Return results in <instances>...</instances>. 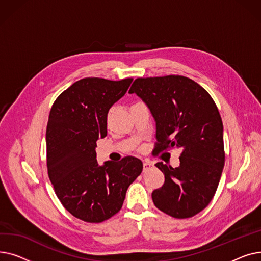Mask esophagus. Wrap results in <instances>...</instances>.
Here are the masks:
<instances>
[{"mask_svg": "<svg viewBox=\"0 0 261 261\" xmlns=\"http://www.w3.org/2000/svg\"><path fill=\"white\" fill-rule=\"evenodd\" d=\"M143 166H144V171H146V170H148V169H150V168H152V167H153V164L148 163V162H144Z\"/></svg>", "mask_w": 261, "mask_h": 261, "instance_id": "obj_1", "label": "esophagus"}]
</instances>
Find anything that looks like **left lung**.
Segmentation results:
<instances>
[{
    "mask_svg": "<svg viewBox=\"0 0 261 261\" xmlns=\"http://www.w3.org/2000/svg\"><path fill=\"white\" fill-rule=\"evenodd\" d=\"M150 110L155 121L154 152L182 149L180 166H155L165 183L152 193L155 206L177 218H190L212 201L224 167L223 123L211 95L183 76L135 79L129 91Z\"/></svg>",
    "mask_w": 261,
    "mask_h": 261,
    "instance_id": "1",
    "label": "left lung"
}]
</instances>
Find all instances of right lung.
Here are the masks:
<instances>
[{
    "label": "right lung",
    "instance_id": "right-lung-1",
    "mask_svg": "<svg viewBox=\"0 0 261 261\" xmlns=\"http://www.w3.org/2000/svg\"><path fill=\"white\" fill-rule=\"evenodd\" d=\"M132 78L119 81L84 78L54 102L46 129L47 171L67 212L90 223L118 213L128 187L143 170L141 160H96V142L107 135L110 108L125 95Z\"/></svg>",
    "mask_w": 261,
    "mask_h": 261
}]
</instances>
